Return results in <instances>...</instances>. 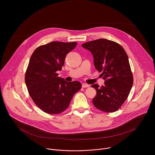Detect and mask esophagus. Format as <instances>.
<instances>
[{
    "instance_id": "obj_1",
    "label": "esophagus",
    "mask_w": 155,
    "mask_h": 155,
    "mask_svg": "<svg viewBox=\"0 0 155 155\" xmlns=\"http://www.w3.org/2000/svg\"><path fill=\"white\" fill-rule=\"evenodd\" d=\"M82 87H89V84H86V83H83L82 84Z\"/></svg>"
}]
</instances>
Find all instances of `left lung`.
<instances>
[{
  "instance_id": "1",
  "label": "left lung",
  "mask_w": 155,
  "mask_h": 155,
  "mask_svg": "<svg viewBox=\"0 0 155 155\" xmlns=\"http://www.w3.org/2000/svg\"><path fill=\"white\" fill-rule=\"evenodd\" d=\"M91 52L95 68L105 80L104 85L92 84L97 94L93 99L94 105L105 112L118 110L127 98L133 84V76L128 56L118 43L99 38L81 45Z\"/></svg>"
}]
</instances>
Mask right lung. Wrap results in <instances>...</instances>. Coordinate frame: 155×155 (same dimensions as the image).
Instances as JSON below:
<instances>
[{
	"label": "right lung",
	"mask_w": 155,
	"mask_h": 155,
	"mask_svg": "<svg viewBox=\"0 0 155 155\" xmlns=\"http://www.w3.org/2000/svg\"><path fill=\"white\" fill-rule=\"evenodd\" d=\"M77 45V42L52 41L37 48L30 58L26 84L34 102L44 112L62 113L81 89L79 81L66 82L57 73L62 70L66 55Z\"/></svg>",
	"instance_id": "obj_1"
}]
</instances>
